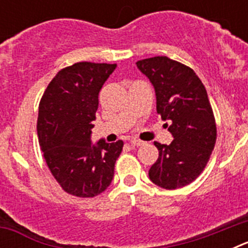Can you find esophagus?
<instances>
[{
	"label": "esophagus",
	"instance_id": "obj_1",
	"mask_svg": "<svg viewBox=\"0 0 248 248\" xmlns=\"http://www.w3.org/2000/svg\"><path fill=\"white\" fill-rule=\"evenodd\" d=\"M130 144L133 146H141L144 144V141H141V140H138V139H131Z\"/></svg>",
	"mask_w": 248,
	"mask_h": 248
}]
</instances>
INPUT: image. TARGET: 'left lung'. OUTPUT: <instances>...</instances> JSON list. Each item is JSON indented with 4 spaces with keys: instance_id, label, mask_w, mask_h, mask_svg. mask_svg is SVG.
<instances>
[{
    "instance_id": "left-lung-1",
    "label": "left lung",
    "mask_w": 248,
    "mask_h": 248,
    "mask_svg": "<svg viewBox=\"0 0 248 248\" xmlns=\"http://www.w3.org/2000/svg\"><path fill=\"white\" fill-rule=\"evenodd\" d=\"M137 67L154 87L156 111L174 138L170 145L154 143L159 157L149 177L168 190L189 185L202 172L216 141L207 92L191 68L165 56L138 61Z\"/></svg>"
}]
</instances>
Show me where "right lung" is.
Returning <instances> with one entry per match:
<instances>
[{
    "mask_svg": "<svg viewBox=\"0 0 248 248\" xmlns=\"http://www.w3.org/2000/svg\"><path fill=\"white\" fill-rule=\"evenodd\" d=\"M117 64L79 62L56 74L38 109L37 134L50 172L68 194L94 198L108 189L123 140L92 141L99 92Z\"/></svg>",
    "mask_w": 248,
    "mask_h": 248,
    "instance_id": "1",
    "label": "right lung"
}]
</instances>
